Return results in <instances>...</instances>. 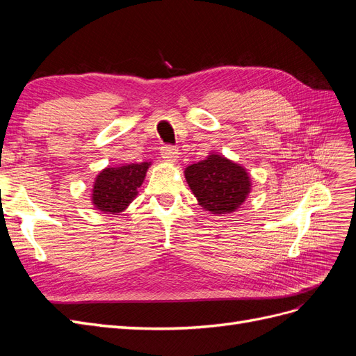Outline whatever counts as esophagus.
Returning a JSON list of instances; mask_svg holds the SVG:
<instances>
[{
	"mask_svg": "<svg viewBox=\"0 0 356 356\" xmlns=\"http://www.w3.org/2000/svg\"><path fill=\"white\" fill-rule=\"evenodd\" d=\"M160 154L166 161L174 163V161H177V159H178V148L172 147V145H165V147H161Z\"/></svg>",
	"mask_w": 356,
	"mask_h": 356,
	"instance_id": "1",
	"label": "esophagus"
}]
</instances>
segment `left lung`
<instances>
[{
	"mask_svg": "<svg viewBox=\"0 0 356 356\" xmlns=\"http://www.w3.org/2000/svg\"><path fill=\"white\" fill-rule=\"evenodd\" d=\"M184 175L200 207L212 213L234 212L251 191L245 168L220 154L187 166Z\"/></svg>",
	"mask_w": 356,
	"mask_h": 356,
	"instance_id": "1",
	"label": "left lung"
}]
</instances>
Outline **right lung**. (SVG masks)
I'll use <instances>...</instances> for the list:
<instances>
[{
  "mask_svg": "<svg viewBox=\"0 0 356 356\" xmlns=\"http://www.w3.org/2000/svg\"><path fill=\"white\" fill-rule=\"evenodd\" d=\"M149 165V161H143L101 170L92 188L93 207L104 213L123 212L136 197Z\"/></svg>",
  "mask_w": 356,
  "mask_h": 356,
  "instance_id": "1",
  "label": "right lung"
}]
</instances>
